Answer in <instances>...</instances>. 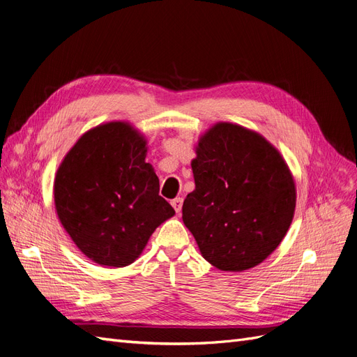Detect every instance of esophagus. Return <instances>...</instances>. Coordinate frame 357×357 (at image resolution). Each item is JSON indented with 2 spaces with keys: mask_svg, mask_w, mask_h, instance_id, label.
<instances>
[{
  "mask_svg": "<svg viewBox=\"0 0 357 357\" xmlns=\"http://www.w3.org/2000/svg\"><path fill=\"white\" fill-rule=\"evenodd\" d=\"M171 205H172V207H174L176 213H177V214H180V213H181V205H183V199H181V198H176V199H172V201H171Z\"/></svg>",
  "mask_w": 357,
  "mask_h": 357,
  "instance_id": "obj_1",
  "label": "esophagus"
}]
</instances>
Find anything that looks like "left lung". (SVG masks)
I'll return each instance as SVG.
<instances>
[{"label": "left lung", "instance_id": "8db88e82", "mask_svg": "<svg viewBox=\"0 0 357 357\" xmlns=\"http://www.w3.org/2000/svg\"><path fill=\"white\" fill-rule=\"evenodd\" d=\"M195 190L183 202V222L205 261L222 271H245L282 243L294 219L291 172L257 132L220 122L198 142L192 160Z\"/></svg>", "mask_w": 357, "mask_h": 357}]
</instances>
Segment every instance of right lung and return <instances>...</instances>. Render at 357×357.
Listing matches in <instances>:
<instances>
[{
    "mask_svg": "<svg viewBox=\"0 0 357 357\" xmlns=\"http://www.w3.org/2000/svg\"><path fill=\"white\" fill-rule=\"evenodd\" d=\"M146 155L147 142L137 129L109 122L84 132L58 168V218L95 264L131 265L158 226L176 214L159 195Z\"/></svg>",
    "mask_w": 357,
    "mask_h": 357,
    "instance_id": "1",
    "label": "right lung"
}]
</instances>
